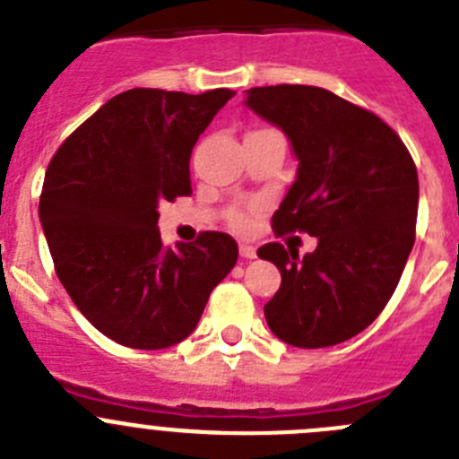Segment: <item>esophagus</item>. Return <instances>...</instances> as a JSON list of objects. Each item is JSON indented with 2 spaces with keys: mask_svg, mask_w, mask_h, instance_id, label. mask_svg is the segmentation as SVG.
<instances>
[{
  "mask_svg": "<svg viewBox=\"0 0 459 459\" xmlns=\"http://www.w3.org/2000/svg\"><path fill=\"white\" fill-rule=\"evenodd\" d=\"M239 255H242V258H247V260H254L255 258V247H254V244H249V242L239 244Z\"/></svg>",
  "mask_w": 459,
  "mask_h": 459,
  "instance_id": "1",
  "label": "esophagus"
}]
</instances>
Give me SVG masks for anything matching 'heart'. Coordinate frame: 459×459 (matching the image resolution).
Masks as SVG:
<instances>
[{
	"label": "heart",
	"instance_id": "heart-1",
	"mask_svg": "<svg viewBox=\"0 0 459 459\" xmlns=\"http://www.w3.org/2000/svg\"><path fill=\"white\" fill-rule=\"evenodd\" d=\"M230 221H233V226H238V229H247V226H249V215L242 212V210H235L233 215H230Z\"/></svg>",
	"mask_w": 459,
	"mask_h": 459
}]
</instances>
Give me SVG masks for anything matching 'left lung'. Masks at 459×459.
<instances>
[{
    "label": "left lung",
    "mask_w": 459,
    "mask_h": 459,
    "mask_svg": "<svg viewBox=\"0 0 459 459\" xmlns=\"http://www.w3.org/2000/svg\"><path fill=\"white\" fill-rule=\"evenodd\" d=\"M244 106L281 128L299 160L273 230L316 238V249L301 258L281 242L258 249L282 278L264 319L297 349L351 340L387 306L412 251L419 208L412 156L383 119L331 90L251 88Z\"/></svg>",
    "instance_id": "8db88e82"
}]
</instances>
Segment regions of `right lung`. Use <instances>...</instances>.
<instances>
[{"instance_id": "1", "label": "right lung", "mask_w": 459, "mask_h": 459, "mask_svg": "<svg viewBox=\"0 0 459 459\" xmlns=\"http://www.w3.org/2000/svg\"><path fill=\"white\" fill-rule=\"evenodd\" d=\"M133 88L106 101L51 158L40 224L63 288L85 319L131 349H167L196 328L238 263L230 235L165 247L158 205L192 195L190 153L233 97Z\"/></svg>"}]
</instances>
